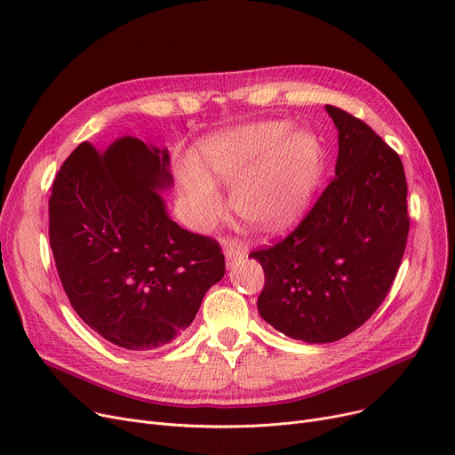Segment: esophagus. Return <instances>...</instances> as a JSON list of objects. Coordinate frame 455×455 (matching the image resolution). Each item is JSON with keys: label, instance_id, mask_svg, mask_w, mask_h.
I'll return each mask as SVG.
<instances>
[{"label": "esophagus", "instance_id": "esophagus-1", "mask_svg": "<svg viewBox=\"0 0 455 455\" xmlns=\"http://www.w3.org/2000/svg\"><path fill=\"white\" fill-rule=\"evenodd\" d=\"M223 251H225V259H227L228 267H234L237 261H242L247 256V247L243 243L234 242V240L227 242Z\"/></svg>", "mask_w": 455, "mask_h": 455}]
</instances>
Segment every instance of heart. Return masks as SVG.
I'll list each match as a JSON object with an SVG mask.
<instances>
[{"mask_svg": "<svg viewBox=\"0 0 455 455\" xmlns=\"http://www.w3.org/2000/svg\"><path fill=\"white\" fill-rule=\"evenodd\" d=\"M321 155L312 134L288 122L225 129L203 143V165L186 158L180 180L201 227L218 221L225 204L218 184L232 188L237 215L261 230L291 223L319 180Z\"/></svg>", "mask_w": 455, "mask_h": 455, "instance_id": "obj_1", "label": "heart"}]
</instances>
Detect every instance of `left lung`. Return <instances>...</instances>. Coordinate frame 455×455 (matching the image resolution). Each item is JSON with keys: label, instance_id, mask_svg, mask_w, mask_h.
<instances>
[{"label": "left lung", "instance_id": "obj_1", "mask_svg": "<svg viewBox=\"0 0 455 455\" xmlns=\"http://www.w3.org/2000/svg\"><path fill=\"white\" fill-rule=\"evenodd\" d=\"M326 112L338 127L336 177L285 240L249 254L266 273L261 319L304 343L343 339L376 312L410 232L400 156L362 119Z\"/></svg>", "mask_w": 455, "mask_h": 455}]
</instances>
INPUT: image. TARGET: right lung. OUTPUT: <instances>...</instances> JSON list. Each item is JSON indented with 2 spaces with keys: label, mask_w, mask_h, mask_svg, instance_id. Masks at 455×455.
<instances>
[{
  "label": "right lung",
  "mask_w": 455,
  "mask_h": 455,
  "mask_svg": "<svg viewBox=\"0 0 455 455\" xmlns=\"http://www.w3.org/2000/svg\"><path fill=\"white\" fill-rule=\"evenodd\" d=\"M170 153L134 136L84 141L62 164L50 199V243L77 315L108 343L148 352L173 343L225 276L218 242L188 232L160 194Z\"/></svg>",
  "instance_id": "1"
}]
</instances>
